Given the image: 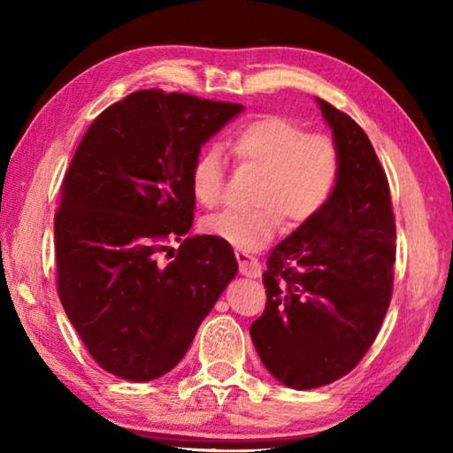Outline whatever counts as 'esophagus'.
<instances>
[{
	"label": "esophagus",
	"instance_id": "34e87169",
	"mask_svg": "<svg viewBox=\"0 0 453 453\" xmlns=\"http://www.w3.org/2000/svg\"><path fill=\"white\" fill-rule=\"evenodd\" d=\"M235 259H237V265H240L242 275H248V278H259V273H262V265H259V262L254 256L243 250H235Z\"/></svg>",
	"mask_w": 453,
	"mask_h": 453
}]
</instances>
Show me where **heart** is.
<instances>
[{"label": "heart", "instance_id": "1", "mask_svg": "<svg viewBox=\"0 0 453 453\" xmlns=\"http://www.w3.org/2000/svg\"><path fill=\"white\" fill-rule=\"evenodd\" d=\"M235 162L262 170L251 210H224L202 221V229L237 250H259L281 226L296 229L326 208L342 173V156L327 135L308 134L283 116H264L242 126L229 140ZM189 188L203 208L224 199L226 159L208 145L189 170Z\"/></svg>", "mask_w": 453, "mask_h": 453}]
</instances>
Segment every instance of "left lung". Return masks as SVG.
Returning a JSON list of instances; mask_svg holds the SVG:
<instances>
[{
	"label": "left lung",
	"mask_w": 453,
	"mask_h": 453,
	"mask_svg": "<svg viewBox=\"0 0 453 453\" xmlns=\"http://www.w3.org/2000/svg\"><path fill=\"white\" fill-rule=\"evenodd\" d=\"M342 156L332 199L267 259L251 342L275 380L327 386L362 362L394 289L395 219L386 172L348 113L318 99Z\"/></svg>",
	"instance_id": "obj_1"
}]
</instances>
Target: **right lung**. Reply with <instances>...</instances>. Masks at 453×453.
I'll list each match as a JSON object with an SVG mask.
<instances>
[{
    "label": "right lung",
    "mask_w": 453,
    "mask_h": 453,
    "mask_svg": "<svg viewBox=\"0 0 453 453\" xmlns=\"http://www.w3.org/2000/svg\"><path fill=\"white\" fill-rule=\"evenodd\" d=\"M242 110L134 91L99 113L73 153L53 221L58 294L89 356L121 380L173 370L235 278L229 243L186 234L196 208L191 164ZM181 236L164 263L166 242Z\"/></svg>",
    "instance_id": "add662e5"
}]
</instances>
